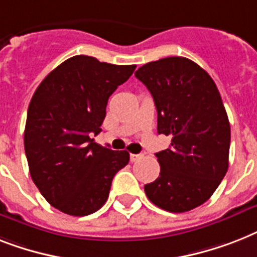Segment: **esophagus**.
I'll use <instances>...</instances> for the list:
<instances>
[{
    "label": "esophagus",
    "instance_id": "34e87169",
    "mask_svg": "<svg viewBox=\"0 0 257 257\" xmlns=\"http://www.w3.org/2000/svg\"><path fill=\"white\" fill-rule=\"evenodd\" d=\"M143 157L141 154H131V161L132 162H136V161H139L140 158Z\"/></svg>",
    "mask_w": 257,
    "mask_h": 257
}]
</instances>
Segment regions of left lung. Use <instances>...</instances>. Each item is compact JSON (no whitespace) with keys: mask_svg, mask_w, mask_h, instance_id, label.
I'll return each mask as SVG.
<instances>
[{"mask_svg":"<svg viewBox=\"0 0 257 257\" xmlns=\"http://www.w3.org/2000/svg\"><path fill=\"white\" fill-rule=\"evenodd\" d=\"M157 108V131L170 136L169 149L156 153L161 172L144 186L162 210L185 212L211 197L228 169L231 129L211 76L193 60L170 56L136 71Z\"/></svg>","mask_w":257,"mask_h":257,"instance_id":"8db88e82","label":"left lung"}]
</instances>
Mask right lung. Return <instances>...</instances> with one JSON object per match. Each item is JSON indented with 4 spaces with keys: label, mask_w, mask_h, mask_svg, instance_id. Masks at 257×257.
Masks as SVG:
<instances>
[{
    "label": "right lung",
    "mask_w": 257,
    "mask_h": 257,
    "mask_svg": "<svg viewBox=\"0 0 257 257\" xmlns=\"http://www.w3.org/2000/svg\"><path fill=\"white\" fill-rule=\"evenodd\" d=\"M135 68L76 55L35 89L25 152L33 182L59 211L72 216L97 211L107 202L114 174L128 165L126 150L100 147L91 136L101 132L109 96Z\"/></svg>",
    "instance_id": "right-lung-1"
}]
</instances>
